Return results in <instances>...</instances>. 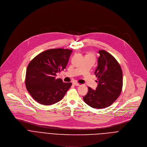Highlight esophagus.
Masks as SVG:
<instances>
[{"mask_svg":"<svg viewBox=\"0 0 147 147\" xmlns=\"http://www.w3.org/2000/svg\"><path fill=\"white\" fill-rule=\"evenodd\" d=\"M72 84L74 85V86H80V84H78V83H76V82H73Z\"/></svg>","mask_w":147,"mask_h":147,"instance_id":"obj_1","label":"esophagus"}]
</instances>
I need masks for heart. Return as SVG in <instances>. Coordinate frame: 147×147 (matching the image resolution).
Returning a JSON list of instances; mask_svg holds the SVG:
<instances>
[{
    "label": "heart",
    "instance_id": "obj_1",
    "mask_svg": "<svg viewBox=\"0 0 147 147\" xmlns=\"http://www.w3.org/2000/svg\"><path fill=\"white\" fill-rule=\"evenodd\" d=\"M90 55V56H92V55ZM92 57H93V56H92Z\"/></svg>",
    "mask_w": 147,
    "mask_h": 147
}]
</instances>
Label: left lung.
<instances>
[{
  "instance_id": "1",
  "label": "left lung",
  "mask_w": 147,
  "mask_h": 147,
  "mask_svg": "<svg viewBox=\"0 0 147 147\" xmlns=\"http://www.w3.org/2000/svg\"><path fill=\"white\" fill-rule=\"evenodd\" d=\"M98 64L95 71L98 83L96 90L88 87L83 97L84 102L94 109L111 105L120 96L123 88V72L117 61L105 50H99Z\"/></svg>"
}]
</instances>
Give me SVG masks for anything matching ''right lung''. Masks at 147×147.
Returning <instances> with one entry per match:
<instances>
[{
  "instance_id": "obj_1",
  "label": "right lung",
  "mask_w": 147,
  "mask_h": 147,
  "mask_svg": "<svg viewBox=\"0 0 147 147\" xmlns=\"http://www.w3.org/2000/svg\"><path fill=\"white\" fill-rule=\"evenodd\" d=\"M72 51L69 49H50L30 61L26 70L25 83L27 90L36 102L51 105L61 100L66 94L72 83L63 82L56 76L66 68Z\"/></svg>"
}]
</instances>
